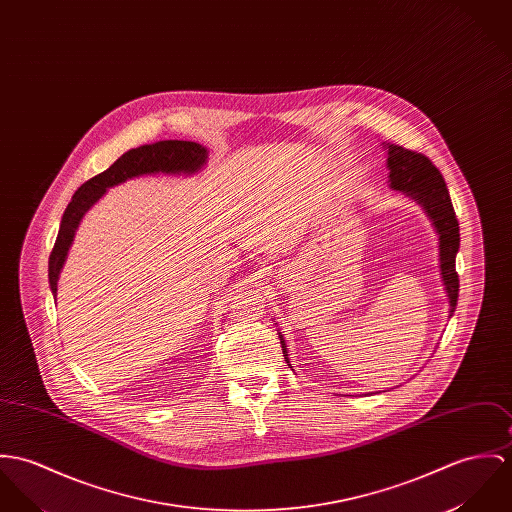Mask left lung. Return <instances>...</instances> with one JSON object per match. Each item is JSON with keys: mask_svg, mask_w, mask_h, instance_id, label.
Wrapping results in <instances>:
<instances>
[{"mask_svg": "<svg viewBox=\"0 0 512 512\" xmlns=\"http://www.w3.org/2000/svg\"><path fill=\"white\" fill-rule=\"evenodd\" d=\"M383 148L387 152L389 187L395 191H403L407 197L417 201L438 234L440 276L448 295L450 317H452L458 305V291H460V279L456 274V254L460 250V225L452 207L446 182L438 172V168L426 156L389 142H383ZM279 342H281L285 362L289 364L287 346L281 334H279Z\"/></svg>", "mask_w": 512, "mask_h": 512, "instance_id": "1", "label": "left lung"}]
</instances>
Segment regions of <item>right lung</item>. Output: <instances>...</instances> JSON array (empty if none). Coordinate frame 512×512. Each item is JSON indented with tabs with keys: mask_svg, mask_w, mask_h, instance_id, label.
I'll use <instances>...</instances> for the list:
<instances>
[{
	"mask_svg": "<svg viewBox=\"0 0 512 512\" xmlns=\"http://www.w3.org/2000/svg\"><path fill=\"white\" fill-rule=\"evenodd\" d=\"M207 156L209 150L203 144L191 140H160L152 144H142L139 148L125 152L105 172L97 174L95 178L78 187L62 215L60 231L48 258V283L54 299L58 291V278L68 258V250L74 242L76 231L84 215L105 195L109 187L125 184L127 180L140 176H193L205 168Z\"/></svg>",
	"mask_w": 512,
	"mask_h": 512,
	"instance_id": "right-lung-1",
	"label": "right lung"
}]
</instances>
